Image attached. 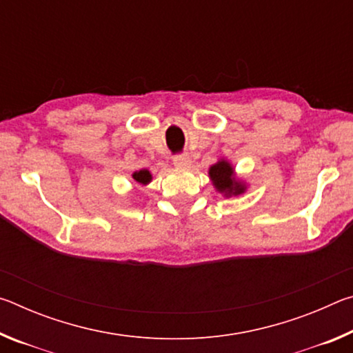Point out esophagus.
<instances>
[{
  "label": "esophagus",
  "instance_id": "34e87169",
  "mask_svg": "<svg viewBox=\"0 0 353 353\" xmlns=\"http://www.w3.org/2000/svg\"><path fill=\"white\" fill-rule=\"evenodd\" d=\"M172 163H174V166H177V168H188L191 165V159L188 154H179L172 159Z\"/></svg>",
  "mask_w": 353,
  "mask_h": 353
}]
</instances>
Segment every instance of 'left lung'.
Instances as JSON below:
<instances>
[{
    "label": "left lung",
    "instance_id": "obj_1",
    "mask_svg": "<svg viewBox=\"0 0 353 353\" xmlns=\"http://www.w3.org/2000/svg\"><path fill=\"white\" fill-rule=\"evenodd\" d=\"M208 176H210L213 187L216 188L218 193L223 194L224 198H232V196H240L243 193H246V182L236 177L235 168L232 166L229 160L219 159L216 163L210 166Z\"/></svg>",
    "mask_w": 353,
    "mask_h": 353
}]
</instances>
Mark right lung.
Masks as SVG:
<instances>
[{
  "mask_svg": "<svg viewBox=\"0 0 353 353\" xmlns=\"http://www.w3.org/2000/svg\"><path fill=\"white\" fill-rule=\"evenodd\" d=\"M132 179L140 185H148L149 182L152 181V174L149 170H140V171H135L132 174Z\"/></svg>",
  "mask_w": 353,
  "mask_h": 353,
  "instance_id": "right-lung-1",
  "label": "right lung"
}]
</instances>
